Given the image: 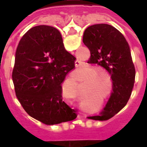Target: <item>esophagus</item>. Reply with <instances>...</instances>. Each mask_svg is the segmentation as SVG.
<instances>
[{
	"mask_svg": "<svg viewBox=\"0 0 147 147\" xmlns=\"http://www.w3.org/2000/svg\"><path fill=\"white\" fill-rule=\"evenodd\" d=\"M76 65H77V64H76Z\"/></svg>",
	"mask_w": 147,
	"mask_h": 147,
	"instance_id": "esophagus-1",
	"label": "esophagus"
}]
</instances>
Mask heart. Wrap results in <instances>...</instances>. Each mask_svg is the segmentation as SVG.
Returning a JSON list of instances; mask_svg holds the SVG:
<instances>
[{"label": "heart", "instance_id": "1", "mask_svg": "<svg viewBox=\"0 0 147 147\" xmlns=\"http://www.w3.org/2000/svg\"><path fill=\"white\" fill-rule=\"evenodd\" d=\"M98 68H96L94 67H86L85 68V73L88 75V76H90L93 74V76L89 79L88 80V83L87 84L89 85L88 90H87V92H86V96L89 97V98H94V97H101L103 94H105V92L108 90L109 88V83L110 82L111 84V80L109 75L108 72L106 71H99L98 72ZM96 74H95V73ZM95 75H94L93 74ZM106 78L107 80L105 79ZM71 83L73 84L74 86H77V78L76 76H71Z\"/></svg>", "mask_w": 147, "mask_h": 147}]
</instances>
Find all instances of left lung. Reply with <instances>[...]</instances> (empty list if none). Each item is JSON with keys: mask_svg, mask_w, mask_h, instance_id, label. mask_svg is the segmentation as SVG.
Segmentation results:
<instances>
[{"mask_svg": "<svg viewBox=\"0 0 147 147\" xmlns=\"http://www.w3.org/2000/svg\"><path fill=\"white\" fill-rule=\"evenodd\" d=\"M83 42L89 49V64H98L108 71L113 80V93L99 116L89 119L106 120L126 105L131 94L136 69L131 50L124 36L115 27L105 24H94L86 28Z\"/></svg>", "mask_w": 147, "mask_h": 147, "instance_id": "8db88e82", "label": "left lung"}]
</instances>
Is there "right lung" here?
Masks as SVG:
<instances>
[{
    "instance_id": "1",
    "label": "right lung",
    "mask_w": 147,
    "mask_h": 147,
    "mask_svg": "<svg viewBox=\"0 0 147 147\" xmlns=\"http://www.w3.org/2000/svg\"><path fill=\"white\" fill-rule=\"evenodd\" d=\"M76 58L65 49L60 31L45 25L27 31L18 44L12 80L16 95L30 117L53 125L76 117L63 102L62 83Z\"/></svg>"
}]
</instances>
